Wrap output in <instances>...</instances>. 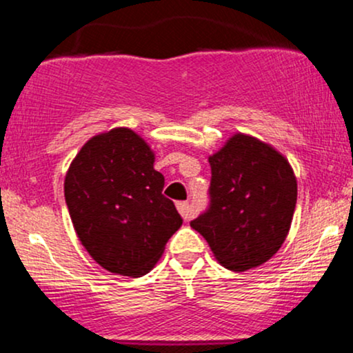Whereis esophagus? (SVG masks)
Listing matches in <instances>:
<instances>
[{
  "label": "esophagus",
  "mask_w": 353,
  "mask_h": 353,
  "mask_svg": "<svg viewBox=\"0 0 353 353\" xmlns=\"http://www.w3.org/2000/svg\"><path fill=\"white\" fill-rule=\"evenodd\" d=\"M177 210H179V214L182 216V219H184V221H189V219H192V210H190L189 202H177Z\"/></svg>",
  "instance_id": "esophagus-1"
}]
</instances>
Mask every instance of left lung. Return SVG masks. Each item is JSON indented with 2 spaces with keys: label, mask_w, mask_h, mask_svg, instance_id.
Instances as JSON below:
<instances>
[{
  "label": "left lung",
  "mask_w": 353,
  "mask_h": 353,
  "mask_svg": "<svg viewBox=\"0 0 353 353\" xmlns=\"http://www.w3.org/2000/svg\"><path fill=\"white\" fill-rule=\"evenodd\" d=\"M210 204L190 222L219 264L244 272L281 249L292 224L297 179L270 144L237 132L209 156Z\"/></svg>",
  "instance_id": "obj_1"
}]
</instances>
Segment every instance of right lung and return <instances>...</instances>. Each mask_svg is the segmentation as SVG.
Instances as JSON below:
<instances>
[{
	"label": "right lung",
	"instance_id": "1",
	"mask_svg": "<svg viewBox=\"0 0 353 353\" xmlns=\"http://www.w3.org/2000/svg\"><path fill=\"white\" fill-rule=\"evenodd\" d=\"M154 152L132 129L91 137L64 179V197L81 244L103 269L141 277L156 265L182 225Z\"/></svg>",
	"mask_w": 353,
	"mask_h": 353
}]
</instances>
